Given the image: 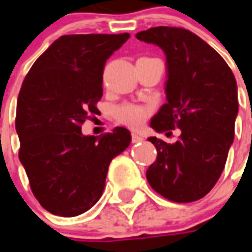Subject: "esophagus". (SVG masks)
Segmentation results:
<instances>
[{
	"instance_id": "esophagus-1",
	"label": "esophagus",
	"mask_w": 252,
	"mask_h": 252,
	"mask_svg": "<svg viewBox=\"0 0 252 252\" xmlns=\"http://www.w3.org/2000/svg\"><path fill=\"white\" fill-rule=\"evenodd\" d=\"M142 140H144V137H142V136H140V134L138 133H132V142H140V141H142Z\"/></svg>"
}]
</instances>
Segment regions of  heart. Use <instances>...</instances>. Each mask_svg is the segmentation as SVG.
<instances>
[{
	"label": "heart",
	"instance_id": "1",
	"mask_svg": "<svg viewBox=\"0 0 252 252\" xmlns=\"http://www.w3.org/2000/svg\"><path fill=\"white\" fill-rule=\"evenodd\" d=\"M150 108L136 103H123L115 108V119L129 128H140L145 123Z\"/></svg>",
	"mask_w": 252,
	"mask_h": 252
}]
</instances>
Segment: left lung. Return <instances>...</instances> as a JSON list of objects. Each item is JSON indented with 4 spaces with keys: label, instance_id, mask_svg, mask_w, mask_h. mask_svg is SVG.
Masks as SVG:
<instances>
[{
    "label": "left lung",
    "instance_id": "obj_1",
    "mask_svg": "<svg viewBox=\"0 0 252 252\" xmlns=\"http://www.w3.org/2000/svg\"><path fill=\"white\" fill-rule=\"evenodd\" d=\"M136 37L158 45L167 63V102L150 126L157 132L180 129L174 144L149 138L157 159L148 168L146 179L170 201H196L217 183L234 140L235 77L211 45L186 29L159 26Z\"/></svg>",
    "mask_w": 252,
    "mask_h": 252
}]
</instances>
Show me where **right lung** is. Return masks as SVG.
<instances>
[{"label":"right lung","mask_w":252,"mask_h":252,"mask_svg":"<svg viewBox=\"0 0 252 252\" xmlns=\"http://www.w3.org/2000/svg\"><path fill=\"white\" fill-rule=\"evenodd\" d=\"M128 39L126 32L60 36L22 84L15 116L19 161L33 196L52 215L89 211L102 196L112 158L129 146L123 126L100 137L81 132L98 111L106 61Z\"/></svg>","instance_id":"1"}]
</instances>
